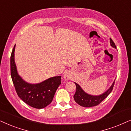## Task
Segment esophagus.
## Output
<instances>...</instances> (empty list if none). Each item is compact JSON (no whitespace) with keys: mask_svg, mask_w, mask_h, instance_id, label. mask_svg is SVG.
Returning <instances> with one entry per match:
<instances>
[{"mask_svg":"<svg viewBox=\"0 0 131 131\" xmlns=\"http://www.w3.org/2000/svg\"><path fill=\"white\" fill-rule=\"evenodd\" d=\"M64 79L65 80H69V75L68 74H65L64 75Z\"/></svg>","mask_w":131,"mask_h":131,"instance_id":"obj_1","label":"esophagus"}]
</instances>
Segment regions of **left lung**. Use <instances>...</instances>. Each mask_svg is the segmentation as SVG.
<instances>
[{"mask_svg":"<svg viewBox=\"0 0 131 131\" xmlns=\"http://www.w3.org/2000/svg\"><path fill=\"white\" fill-rule=\"evenodd\" d=\"M110 40V45L113 48H116V46L115 45V43L113 40L111 38ZM114 82L115 81L113 82V84L111 85L109 89H108L105 93L99 96L89 95L86 92H84V90L82 89L81 87L77 83H74L76 85V92L74 96V100L78 104L84 107H92L99 105L102 101L104 100L110 95V93L112 91L114 85Z\"/></svg>","mask_w":131,"mask_h":131,"instance_id":"left-lung-1","label":"left lung"}]
</instances>
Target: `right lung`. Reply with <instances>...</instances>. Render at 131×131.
Listing matches in <instances>:
<instances>
[{
  "mask_svg": "<svg viewBox=\"0 0 131 131\" xmlns=\"http://www.w3.org/2000/svg\"><path fill=\"white\" fill-rule=\"evenodd\" d=\"M15 45L11 55V75L15 90L20 98L30 107L41 109L53 101L58 87L61 84V76L48 78L38 84L28 83L17 72L14 60Z\"/></svg>",
  "mask_w": 131,
  "mask_h": 131,
  "instance_id": "1",
  "label": "right lung"
}]
</instances>
